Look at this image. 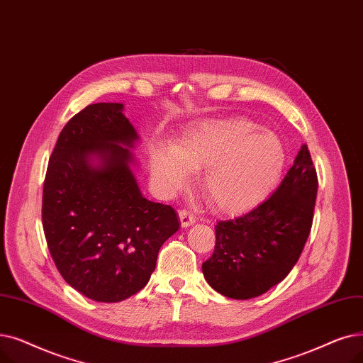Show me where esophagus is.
Masks as SVG:
<instances>
[{
    "label": "esophagus",
    "instance_id": "esophagus-1",
    "mask_svg": "<svg viewBox=\"0 0 363 363\" xmlns=\"http://www.w3.org/2000/svg\"><path fill=\"white\" fill-rule=\"evenodd\" d=\"M179 218H180V223H182V228L192 226V224L196 221L195 216L192 213H189L187 210H180L179 211Z\"/></svg>",
    "mask_w": 363,
    "mask_h": 363
}]
</instances>
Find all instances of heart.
Wrapping results in <instances>:
<instances>
[{
  "instance_id": "1",
  "label": "heart",
  "mask_w": 363,
  "mask_h": 363,
  "mask_svg": "<svg viewBox=\"0 0 363 363\" xmlns=\"http://www.w3.org/2000/svg\"><path fill=\"white\" fill-rule=\"evenodd\" d=\"M244 118L206 119L189 128L172 150L160 149L152 174L167 189H180L187 172H201L202 196L224 216L244 214L279 184L286 147L278 134L259 131Z\"/></svg>"
}]
</instances>
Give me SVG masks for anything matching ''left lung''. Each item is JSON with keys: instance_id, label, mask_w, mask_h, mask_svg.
Segmentation results:
<instances>
[{"instance_id": "left-lung-1", "label": "left lung", "mask_w": 363, "mask_h": 363, "mask_svg": "<svg viewBox=\"0 0 363 363\" xmlns=\"http://www.w3.org/2000/svg\"><path fill=\"white\" fill-rule=\"evenodd\" d=\"M318 176L303 145L269 199L235 220L218 221L213 255L202 273L221 296L250 300L282 282L296 266L312 229Z\"/></svg>"}]
</instances>
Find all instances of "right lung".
<instances>
[{"label":"right lung","mask_w":363,"mask_h":363,"mask_svg":"<svg viewBox=\"0 0 363 363\" xmlns=\"http://www.w3.org/2000/svg\"><path fill=\"white\" fill-rule=\"evenodd\" d=\"M140 140L123 103H94L67 121L51 153L43 228L63 279L100 303L139 292L179 230L169 205L146 199L133 174Z\"/></svg>","instance_id":"1"}]
</instances>
